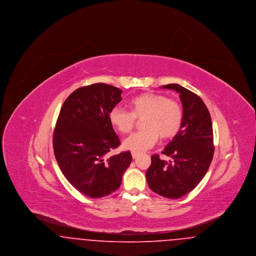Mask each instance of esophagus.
Segmentation results:
<instances>
[{
    "label": "esophagus",
    "instance_id": "1",
    "mask_svg": "<svg viewBox=\"0 0 256 256\" xmlns=\"http://www.w3.org/2000/svg\"><path fill=\"white\" fill-rule=\"evenodd\" d=\"M139 154H140L139 152H132V158L134 159L137 158L139 156Z\"/></svg>",
    "mask_w": 256,
    "mask_h": 256
}]
</instances>
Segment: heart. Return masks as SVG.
Returning a JSON list of instances; mask_svg holds the SVG:
<instances>
[{"label":"heart","instance_id":"obj_1","mask_svg":"<svg viewBox=\"0 0 256 256\" xmlns=\"http://www.w3.org/2000/svg\"><path fill=\"white\" fill-rule=\"evenodd\" d=\"M130 111L115 106L110 110L111 126L121 134H130L138 120H142L144 130L128 137L122 146L140 152L154 146L160 137L169 140L176 136L182 128V104L166 95L146 92L130 100Z\"/></svg>","mask_w":256,"mask_h":256}]
</instances>
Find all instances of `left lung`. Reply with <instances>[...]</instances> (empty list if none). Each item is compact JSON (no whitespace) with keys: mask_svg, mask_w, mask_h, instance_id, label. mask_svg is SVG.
Segmentation results:
<instances>
[{"mask_svg":"<svg viewBox=\"0 0 256 256\" xmlns=\"http://www.w3.org/2000/svg\"><path fill=\"white\" fill-rule=\"evenodd\" d=\"M162 88L180 94L182 128L162 152L172 160L167 162L154 154L146 178L154 193L174 200L195 189L206 176L214 154L213 128L206 106L196 94L176 84Z\"/></svg>","mask_w":256,"mask_h":256,"instance_id":"8db88e82","label":"left lung"}]
</instances>
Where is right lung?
<instances>
[{"label":"right lung","instance_id":"add662e5","mask_svg":"<svg viewBox=\"0 0 256 256\" xmlns=\"http://www.w3.org/2000/svg\"><path fill=\"white\" fill-rule=\"evenodd\" d=\"M122 90L94 84L74 90L61 108L52 145L54 156L67 180L82 194L98 198L115 192L132 161L130 152L108 158L120 146L108 119L122 100Z\"/></svg>","mask_w":256,"mask_h":256}]
</instances>
